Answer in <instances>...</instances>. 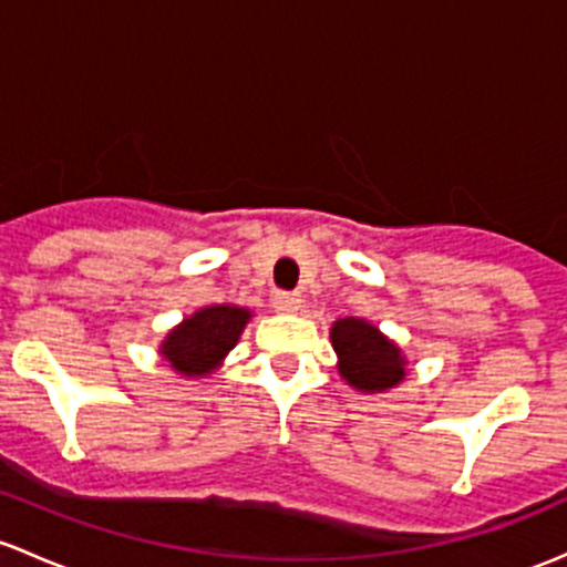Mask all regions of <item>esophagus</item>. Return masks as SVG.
I'll list each match as a JSON object with an SVG mask.
<instances>
[{
    "mask_svg": "<svg viewBox=\"0 0 567 567\" xmlns=\"http://www.w3.org/2000/svg\"><path fill=\"white\" fill-rule=\"evenodd\" d=\"M271 307L277 309V312L290 315L301 307V299L296 293H285V290H279V293L271 296Z\"/></svg>",
    "mask_w": 567,
    "mask_h": 567,
    "instance_id": "obj_1",
    "label": "esophagus"
}]
</instances>
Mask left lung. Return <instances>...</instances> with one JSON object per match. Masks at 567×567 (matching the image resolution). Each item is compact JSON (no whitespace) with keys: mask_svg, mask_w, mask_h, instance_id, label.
Wrapping results in <instances>:
<instances>
[{"mask_svg":"<svg viewBox=\"0 0 567 567\" xmlns=\"http://www.w3.org/2000/svg\"><path fill=\"white\" fill-rule=\"evenodd\" d=\"M331 342L339 355V372L353 389L385 391L404 380V359L399 355V348L367 320H337Z\"/></svg>","mask_w":567,"mask_h":567,"instance_id":"left-lung-1","label":"left lung"}]
</instances>
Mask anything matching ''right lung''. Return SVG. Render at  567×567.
Masks as SVG:
<instances>
[{
    "label": "right lung",
    "instance_id": "1",
    "mask_svg": "<svg viewBox=\"0 0 567 567\" xmlns=\"http://www.w3.org/2000/svg\"><path fill=\"white\" fill-rule=\"evenodd\" d=\"M249 320L247 309L206 307L184 320L163 342V355L182 374H206L217 369L223 355L236 344Z\"/></svg>",
    "mask_w": 567,
    "mask_h": 567
}]
</instances>
